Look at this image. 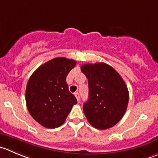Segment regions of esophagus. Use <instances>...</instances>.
I'll return each mask as SVG.
<instances>
[{
	"instance_id": "34e87169",
	"label": "esophagus",
	"mask_w": 158,
	"mask_h": 158,
	"mask_svg": "<svg viewBox=\"0 0 158 158\" xmlns=\"http://www.w3.org/2000/svg\"><path fill=\"white\" fill-rule=\"evenodd\" d=\"M75 96L76 97L77 100L79 101V99H80V97H79V93H75Z\"/></svg>"
}]
</instances>
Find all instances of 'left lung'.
<instances>
[{"label": "left lung", "mask_w": 158, "mask_h": 158, "mask_svg": "<svg viewBox=\"0 0 158 158\" xmlns=\"http://www.w3.org/2000/svg\"><path fill=\"white\" fill-rule=\"evenodd\" d=\"M81 70L88 79L89 99L83 112L96 129L112 127L122 119L127 107L129 93L120 74L103 62L84 64Z\"/></svg>", "instance_id": "left-lung-1"}]
</instances>
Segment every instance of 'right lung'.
<instances>
[{
  "label": "right lung",
  "instance_id": "obj_1",
  "mask_svg": "<svg viewBox=\"0 0 158 158\" xmlns=\"http://www.w3.org/2000/svg\"><path fill=\"white\" fill-rule=\"evenodd\" d=\"M76 65L73 59L56 58L38 67L28 79L25 91L27 110L42 126L60 127L77 103L66 82V76Z\"/></svg>",
  "mask_w": 158,
  "mask_h": 158
}]
</instances>
